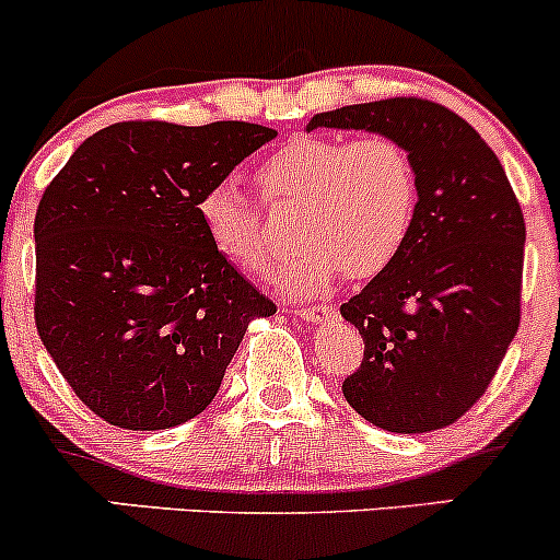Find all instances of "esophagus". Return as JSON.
<instances>
[{"label": "esophagus", "mask_w": 560, "mask_h": 560, "mask_svg": "<svg viewBox=\"0 0 560 560\" xmlns=\"http://www.w3.org/2000/svg\"><path fill=\"white\" fill-rule=\"evenodd\" d=\"M291 313L299 315V318L310 320V323H326V320H331L334 310L328 307V304H313V307L307 304V307H293Z\"/></svg>", "instance_id": "1"}]
</instances>
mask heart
Here are the masks:
<instances>
[{
    "label": "heart",
    "instance_id": "b5f03b06",
    "mask_svg": "<svg viewBox=\"0 0 560 560\" xmlns=\"http://www.w3.org/2000/svg\"><path fill=\"white\" fill-rule=\"evenodd\" d=\"M272 201H302L299 247L280 264L275 285L318 293L348 272L353 280L383 275L407 247L418 215L420 183L412 155L396 137L299 135L258 166ZM205 237L245 275H264L272 242L258 207L234 180H218L196 201Z\"/></svg>",
    "mask_w": 560,
    "mask_h": 560
}]
</instances>
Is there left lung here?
<instances>
[{
  "mask_svg": "<svg viewBox=\"0 0 560 560\" xmlns=\"http://www.w3.org/2000/svg\"><path fill=\"white\" fill-rule=\"evenodd\" d=\"M313 129L388 135L412 155V237L339 307L364 337L342 394L377 429H445L486 394L521 323L526 223L504 166L460 115L415 96L318 113Z\"/></svg>",
  "mask_w": 560,
  "mask_h": 560,
  "instance_id": "left-lung-1",
  "label": "left lung"
}]
</instances>
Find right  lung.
I'll return each mask as SVG.
<instances>
[{"label":"right lung","instance_id":"obj_1","mask_svg":"<svg viewBox=\"0 0 560 560\" xmlns=\"http://www.w3.org/2000/svg\"><path fill=\"white\" fill-rule=\"evenodd\" d=\"M278 131L126 120L83 142L34 218L39 339L107 423L159 431L215 399L275 302L210 245L196 201Z\"/></svg>","mask_w":560,"mask_h":560}]
</instances>
